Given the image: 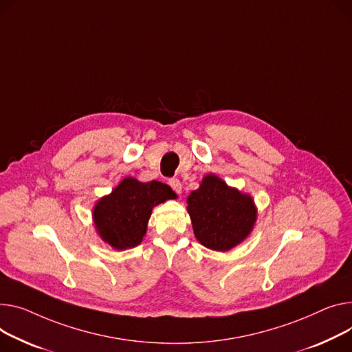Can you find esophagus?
<instances>
[{
    "label": "esophagus",
    "instance_id": "1",
    "mask_svg": "<svg viewBox=\"0 0 352 352\" xmlns=\"http://www.w3.org/2000/svg\"><path fill=\"white\" fill-rule=\"evenodd\" d=\"M168 184H170V186L177 194L182 192V184H181V181L178 178H170Z\"/></svg>",
    "mask_w": 352,
    "mask_h": 352
}]
</instances>
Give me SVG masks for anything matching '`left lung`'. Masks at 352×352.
<instances>
[{
  "label": "left lung",
  "mask_w": 352,
  "mask_h": 352,
  "mask_svg": "<svg viewBox=\"0 0 352 352\" xmlns=\"http://www.w3.org/2000/svg\"><path fill=\"white\" fill-rule=\"evenodd\" d=\"M186 204L195 238L205 248L218 252L230 250L243 242L257 217L250 195L228 186L214 174L204 177Z\"/></svg>",
  "instance_id": "left-lung-1"
}]
</instances>
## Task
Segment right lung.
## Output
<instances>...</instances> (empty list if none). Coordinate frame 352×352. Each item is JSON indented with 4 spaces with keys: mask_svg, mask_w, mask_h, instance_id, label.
I'll use <instances>...</instances> for the list:
<instances>
[{
    "mask_svg": "<svg viewBox=\"0 0 352 352\" xmlns=\"http://www.w3.org/2000/svg\"><path fill=\"white\" fill-rule=\"evenodd\" d=\"M174 198L175 192L167 184L124 178L93 208V221L99 236L116 250L140 245L147 232L153 208Z\"/></svg>",
    "mask_w": 352,
    "mask_h": 352,
    "instance_id": "right-lung-1",
    "label": "right lung"
}]
</instances>
